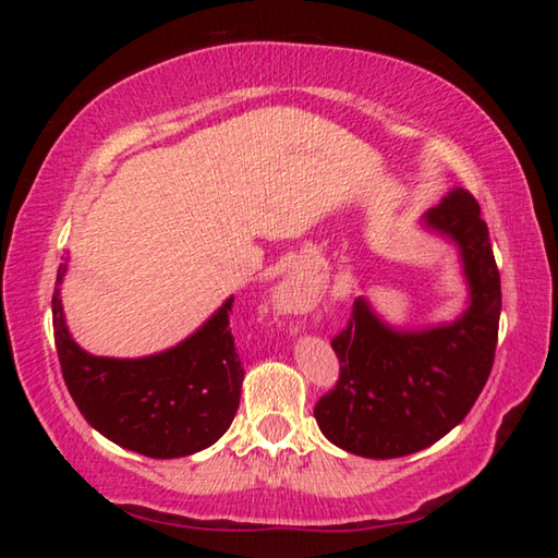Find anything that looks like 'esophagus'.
<instances>
[{
	"label": "esophagus",
	"instance_id": "esophagus-1",
	"mask_svg": "<svg viewBox=\"0 0 558 558\" xmlns=\"http://www.w3.org/2000/svg\"><path fill=\"white\" fill-rule=\"evenodd\" d=\"M278 305L280 310H288V313H292V310H300L298 300H295V292H292L290 286H282L280 292H278Z\"/></svg>",
	"mask_w": 558,
	"mask_h": 558
}]
</instances>
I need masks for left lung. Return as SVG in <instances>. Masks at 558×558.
<instances>
[{
	"label": "left lung",
	"instance_id": "left-lung-1",
	"mask_svg": "<svg viewBox=\"0 0 558 558\" xmlns=\"http://www.w3.org/2000/svg\"><path fill=\"white\" fill-rule=\"evenodd\" d=\"M423 226L458 245L470 305L456 323L393 329L354 300L349 325L332 339L339 381L315 405L329 442L362 458H401L433 446L470 413L493 372L499 270L480 204L452 189L426 211Z\"/></svg>",
	"mask_w": 558,
	"mask_h": 558
}]
</instances>
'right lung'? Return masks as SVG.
Returning a JSON list of instances; mask_svg holds the SVG:
<instances>
[{
    "label": "right lung",
    "instance_id": "right-lung-1",
    "mask_svg": "<svg viewBox=\"0 0 558 558\" xmlns=\"http://www.w3.org/2000/svg\"><path fill=\"white\" fill-rule=\"evenodd\" d=\"M65 266L59 268V282ZM53 339L63 381L93 428L147 458H184L214 446L239 411L243 366L229 298L184 342L153 356H93L73 342L56 288Z\"/></svg>",
    "mask_w": 558,
    "mask_h": 558
}]
</instances>
